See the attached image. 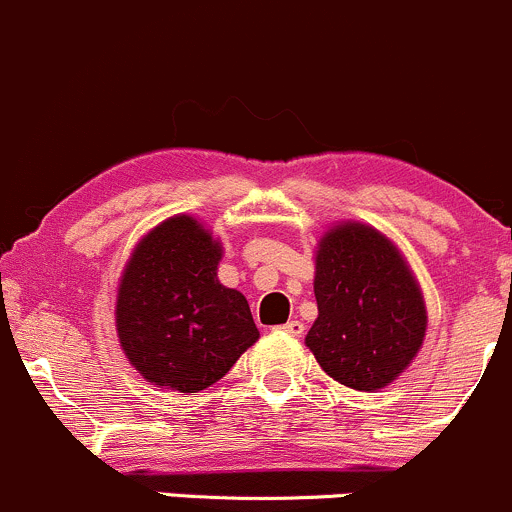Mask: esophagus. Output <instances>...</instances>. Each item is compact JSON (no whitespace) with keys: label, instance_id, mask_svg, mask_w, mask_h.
I'll list each match as a JSON object with an SVG mask.
<instances>
[{"label":"esophagus","instance_id":"34e87169","mask_svg":"<svg viewBox=\"0 0 512 512\" xmlns=\"http://www.w3.org/2000/svg\"><path fill=\"white\" fill-rule=\"evenodd\" d=\"M282 329H285L287 334H292V337H299V334H304V324L299 322V319H292V322H287Z\"/></svg>","mask_w":512,"mask_h":512}]
</instances>
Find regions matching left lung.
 I'll return each mask as SVG.
<instances>
[{
  "label": "left lung",
  "instance_id": "left-lung-1",
  "mask_svg": "<svg viewBox=\"0 0 512 512\" xmlns=\"http://www.w3.org/2000/svg\"><path fill=\"white\" fill-rule=\"evenodd\" d=\"M314 297L319 314L304 344L349 389H384L423 347L428 314L421 285L376 227L344 220L319 237Z\"/></svg>",
  "mask_w": 512,
  "mask_h": 512
}]
</instances>
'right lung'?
I'll return each mask as SVG.
<instances>
[{"label": "right lung", "instance_id": "1", "mask_svg": "<svg viewBox=\"0 0 512 512\" xmlns=\"http://www.w3.org/2000/svg\"><path fill=\"white\" fill-rule=\"evenodd\" d=\"M220 260V237L193 215H173L136 242L123 267L118 342L158 389L198 394L260 339L245 294L218 280Z\"/></svg>", "mask_w": 512, "mask_h": 512}]
</instances>
